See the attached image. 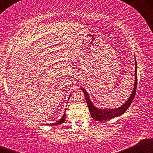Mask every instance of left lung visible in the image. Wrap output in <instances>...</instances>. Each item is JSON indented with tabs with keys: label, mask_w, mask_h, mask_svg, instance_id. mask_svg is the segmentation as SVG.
<instances>
[{
	"label": "left lung",
	"mask_w": 153,
	"mask_h": 153,
	"mask_svg": "<svg viewBox=\"0 0 153 153\" xmlns=\"http://www.w3.org/2000/svg\"><path fill=\"white\" fill-rule=\"evenodd\" d=\"M137 62L136 59H135V75H134V88H133L132 92H131V96H129V99L127 100L125 103L124 104L122 105L120 107L116 108H100L94 106V103H92L91 100L89 97V95L87 93V91H85V88H81V90L82 92L84 93L85 95V101H86L88 106V109L90 111V114L91 115V117L93 119H96V121H99V122H102V121L108 120V119H111L112 118H114V117H119L126 111L127 110V108H129V106H130V104L132 102L133 99L136 94V89H137Z\"/></svg>",
	"instance_id": "8db88e82"
}]
</instances>
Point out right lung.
<instances>
[{"mask_svg": "<svg viewBox=\"0 0 153 153\" xmlns=\"http://www.w3.org/2000/svg\"><path fill=\"white\" fill-rule=\"evenodd\" d=\"M65 114H65V113L63 114V116L62 117V118L59 119V120L57 121V122H54V123H52V124H49L52 126V125H59V124H62V123L65 122Z\"/></svg>", "mask_w": 153, "mask_h": 153, "instance_id": "1", "label": "right lung"}]
</instances>
